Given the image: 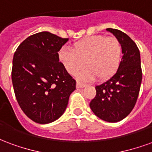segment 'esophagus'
<instances>
[{"mask_svg": "<svg viewBox=\"0 0 152 152\" xmlns=\"http://www.w3.org/2000/svg\"><path fill=\"white\" fill-rule=\"evenodd\" d=\"M86 86V85L85 84H82V83L80 82H76V88H78V89H80V88H85Z\"/></svg>", "mask_w": 152, "mask_h": 152, "instance_id": "1", "label": "esophagus"}]
</instances>
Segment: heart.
<instances>
[{
  "label": "heart",
  "mask_w": 152,
  "mask_h": 152,
  "mask_svg": "<svg viewBox=\"0 0 152 152\" xmlns=\"http://www.w3.org/2000/svg\"><path fill=\"white\" fill-rule=\"evenodd\" d=\"M72 49H61L58 59L71 75L76 74L86 63L87 68L78 75L80 80L89 81L98 77L105 80L114 76L121 66L123 50L116 38L91 36L73 44Z\"/></svg>",
  "instance_id": "heart-1"
}]
</instances>
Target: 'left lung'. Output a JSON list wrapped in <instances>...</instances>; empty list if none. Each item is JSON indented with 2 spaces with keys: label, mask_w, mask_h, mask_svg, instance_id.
I'll list each match as a JSON object with an SVG mask.
<instances>
[{
  "label": "left lung",
  "mask_w": 152,
  "mask_h": 152,
  "mask_svg": "<svg viewBox=\"0 0 152 152\" xmlns=\"http://www.w3.org/2000/svg\"><path fill=\"white\" fill-rule=\"evenodd\" d=\"M121 42L123 57L119 69L111 78L96 86V96L89 103L95 115L107 122H118L129 114L137 102L141 83L140 52L123 31L107 28Z\"/></svg>",
  "instance_id": "8db88e82"
}]
</instances>
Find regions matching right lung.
Segmentation results:
<instances>
[{
  "instance_id": "right-lung-1",
  "label": "right lung",
  "mask_w": 152,
  "mask_h": 152,
  "mask_svg": "<svg viewBox=\"0 0 152 152\" xmlns=\"http://www.w3.org/2000/svg\"><path fill=\"white\" fill-rule=\"evenodd\" d=\"M67 41L49 31L38 32L25 39L13 58L16 99L26 115L38 124L58 120L76 89V80L58 59V51Z\"/></svg>"
}]
</instances>
